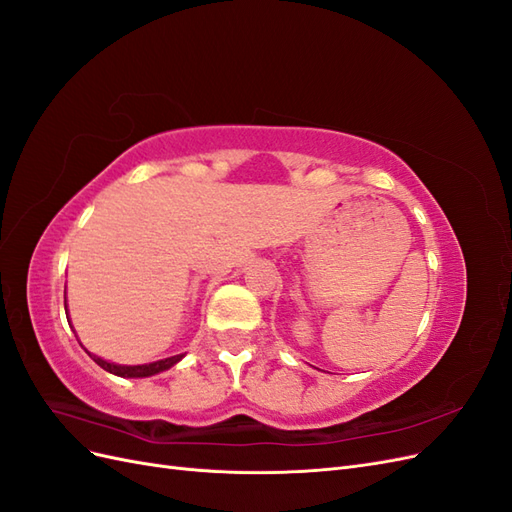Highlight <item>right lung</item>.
Here are the masks:
<instances>
[{
    "label": "right lung",
    "mask_w": 512,
    "mask_h": 512,
    "mask_svg": "<svg viewBox=\"0 0 512 512\" xmlns=\"http://www.w3.org/2000/svg\"><path fill=\"white\" fill-rule=\"evenodd\" d=\"M66 305V301H64ZM91 359H94L102 369L111 371V374L115 376H121V378H147V376H153V374H160V371L173 367L179 359L181 354L177 356H168V359H162V361H156V363H149V365H115V363H108V361H102L100 356H94L91 352H87Z\"/></svg>",
    "instance_id": "add662e5"
}]
</instances>
